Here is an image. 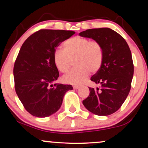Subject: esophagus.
I'll return each mask as SVG.
<instances>
[{
	"label": "esophagus",
	"instance_id": "34e87169",
	"mask_svg": "<svg viewBox=\"0 0 148 148\" xmlns=\"http://www.w3.org/2000/svg\"><path fill=\"white\" fill-rule=\"evenodd\" d=\"M80 88L79 86H73V88L75 89V90H77V89H79Z\"/></svg>",
	"mask_w": 148,
	"mask_h": 148
}]
</instances>
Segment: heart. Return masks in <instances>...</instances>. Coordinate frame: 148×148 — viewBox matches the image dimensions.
<instances>
[{"label": "heart", "mask_w": 148, "mask_h": 148, "mask_svg": "<svg viewBox=\"0 0 148 148\" xmlns=\"http://www.w3.org/2000/svg\"><path fill=\"white\" fill-rule=\"evenodd\" d=\"M62 46L63 50H56L53 54V62L56 69L62 73H66L73 60L76 66L63 77L62 79L66 84H82L90 71L95 73L100 69L104 52L98 41L75 36L64 41Z\"/></svg>", "instance_id": "1"}]
</instances>
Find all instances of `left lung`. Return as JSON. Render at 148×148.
Instances as JSON below:
<instances>
[{
  "label": "left lung",
  "instance_id": "1",
  "mask_svg": "<svg viewBox=\"0 0 148 148\" xmlns=\"http://www.w3.org/2000/svg\"><path fill=\"white\" fill-rule=\"evenodd\" d=\"M79 36L98 41L104 52L100 69L91 77L100 88H89L90 95L83 104L98 116L112 114L121 108L131 90L134 66L130 48L120 34L108 27L87 29Z\"/></svg>",
  "mask_w": 148,
  "mask_h": 148
}]
</instances>
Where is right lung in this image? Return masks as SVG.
<instances>
[{
	"label": "right lung",
	"instance_id": "right-lung-1",
	"mask_svg": "<svg viewBox=\"0 0 148 148\" xmlns=\"http://www.w3.org/2000/svg\"><path fill=\"white\" fill-rule=\"evenodd\" d=\"M75 32L40 29L24 42L15 62L13 75L18 98L29 114L49 116L59 110L65 93L71 85L52 84L59 73L53 62V54L60 42Z\"/></svg>",
	"mask_w": 148,
	"mask_h": 148
}]
</instances>
